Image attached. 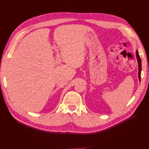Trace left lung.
I'll list each match as a JSON object with an SVG mask.
<instances>
[{"label":"left lung","instance_id":"left-lung-1","mask_svg":"<svg viewBox=\"0 0 149 149\" xmlns=\"http://www.w3.org/2000/svg\"><path fill=\"white\" fill-rule=\"evenodd\" d=\"M136 57L137 59V62H138V66H139V81L141 80V70H142V65H141V59L139 56V52L137 50L136 51Z\"/></svg>","mask_w":149,"mask_h":149}]
</instances>
